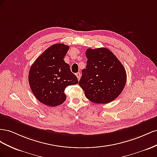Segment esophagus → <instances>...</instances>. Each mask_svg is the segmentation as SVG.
<instances>
[{"label":"esophagus","instance_id":"esophagus-1","mask_svg":"<svg viewBox=\"0 0 157 157\" xmlns=\"http://www.w3.org/2000/svg\"><path fill=\"white\" fill-rule=\"evenodd\" d=\"M75 75H76V76H77V78H78V80H79V79H80V77H81V74H80L79 72H78V73L76 74Z\"/></svg>","mask_w":157,"mask_h":157}]
</instances>
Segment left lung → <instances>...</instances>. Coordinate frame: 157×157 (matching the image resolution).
<instances>
[{
	"label": "left lung",
	"mask_w": 157,
	"mask_h": 157,
	"mask_svg": "<svg viewBox=\"0 0 157 157\" xmlns=\"http://www.w3.org/2000/svg\"><path fill=\"white\" fill-rule=\"evenodd\" d=\"M86 68L82 70L79 86L89 101L106 104L116 99L126 83V72L114 54L106 48H88Z\"/></svg>",
	"instance_id": "1"
}]
</instances>
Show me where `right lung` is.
I'll return each instance as SVG.
<instances>
[{
  "mask_svg": "<svg viewBox=\"0 0 157 157\" xmlns=\"http://www.w3.org/2000/svg\"><path fill=\"white\" fill-rule=\"evenodd\" d=\"M69 46L55 44L44 51L31 66L28 80L30 88L41 103L56 106L66 98V87L78 83V79L71 72L64 56Z\"/></svg>",
  "mask_w": 157,
  "mask_h": 157,
  "instance_id": "right-lung-1",
  "label": "right lung"
}]
</instances>
